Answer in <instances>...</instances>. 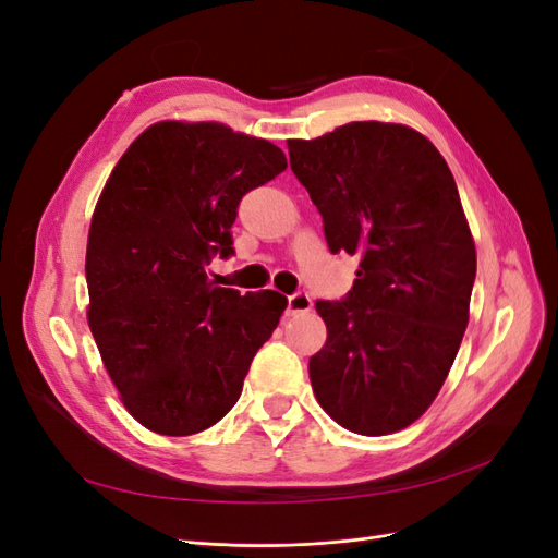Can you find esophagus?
<instances>
[{
  "mask_svg": "<svg viewBox=\"0 0 558 558\" xmlns=\"http://www.w3.org/2000/svg\"><path fill=\"white\" fill-rule=\"evenodd\" d=\"M314 307V302L310 298L307 291H298L293 295H289V307H286V312H289L291 316L293 314H302V312H310Z\"/></svg>",
  "mask_w": 558,
  "mask_h": 558,
  "instance_id": "esophagus-1",
  "label": "esophagus"
}]
</instances>
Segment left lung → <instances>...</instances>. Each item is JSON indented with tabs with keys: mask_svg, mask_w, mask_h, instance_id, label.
<instances>
[{
	"mask_svg": "<svg viewBox=\"0 0 558 558\" xmlns=\"http://www.w3.org/2000/svg\"><path fill=\"white\" fill-rule=\"evenodd\" d=\"M289 156L328 248L361 256L342 300H316V400L347 430L396 433L430 408L468 326L477 256L459 189L440 150L393 123L291 140Z\"/></svg>",
	"mask_w": 558,
	"mask_h": 558,
	"instance_id": "1",
	"label": "left lung"
}]
</instances>
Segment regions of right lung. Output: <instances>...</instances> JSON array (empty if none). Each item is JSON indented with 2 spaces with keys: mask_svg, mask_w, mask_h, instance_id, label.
Wrapping results in <instances>:
<instances>
[{
  "mask_svg": "<svg viewBox=\"0 0 558 558\" xmlns=\"http://www.w3.org/2000/svg\"><path fill=\"white\" fill-rule=\"evenodd\" d=\"M283 170L275 144L179 121L150 125L113 167L88 234V324L123 404L148 430H207L240 400L286 298L221 289L207 265L234 253L242 197Z\"/></svg>",
  "mask_w": 558,
  "mask_h": 558,
  "instance_id": "obj_1",
  "label": "right lung"
}]
</instances>
